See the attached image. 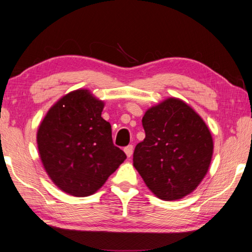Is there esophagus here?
<instances>
[{
	"label": "esophagus",
	"instance_id": "1",
	"mask_svg": "<svg viewBox=\"0 0 252 252\" xmlns=\"http://www.w3.org/2000/svg\"><path fill=\"white\" fill-rule=\"evenodd\" d=\"M125 152L127 158H130L132 156V153H133V146L132 144H130V146H127L125 148Z\"/></svg>",
	"mask_w": 252,
	"mask_h": 252
}]
</instances>
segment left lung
I'll list each match as a JSON object with an SVG mask.
<instances>
[{
    "label": "left lung",
    "instance_id": "obj_1",
    "mask_svg": "<svg viewBox=\"0 0 252 252\" xmlns=\"http://www.w3.org/2000/svg\"><path fill=\"white\" fill-rule=\"evenodd\" d=\"M146 138L133 165L157 197L177 200L199 186L210 165L213 141L204 121L185 102L170 97L142 118Z\"/></svg>",
    "mask_w": 252,
    "mask_h": 252
}]
</instances>
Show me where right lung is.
Instances as JSON below:
<instances>
[{"instance_id":"1","label":"right lung","mask_w":252,"mask_h":252,"mask_svg":"<svg viewBox=\"0 0 252 252\" xmlns=\"http://www.w3.org/2000/svg\"><path fill=\"white\" fill-rule=\"evenodd\" d=\"M103 105L88 90L73 91L49 110L37 130L45 171L74 197L94 193L126 159L113 144L111 125L101 117Z\"/></svg>"}]
</instances>
